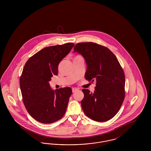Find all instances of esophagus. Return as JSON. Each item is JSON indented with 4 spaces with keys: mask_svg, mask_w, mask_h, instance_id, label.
Returning a JSON list of instances; mask_svg holds the SVG:
<instances>
[{
    "mask_svg": "<svg viewBox=\"0 0 151 151\" xmlns=\"http://www.w3.org/2000/svg\"><path fill=\"white\" fill-rule=\"evenodd\" d=\"M72 92H75L78 91V89H77V88H73L72 89Z\"/></svg>",
    "mask_w": 151,
    "mask_h": 151,
    "instance_id": "esophagus-1",
    "label": "esophagus"
}]
</instances>
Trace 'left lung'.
<instances>
[{"label": "left lung", "mask_w": 151, "mask_h": 151, "mask_svg": "<svg viewBox=\"0 0 151 151\" xmlns=\"http://www.w3.org/2000/svg\"><path fill=\"white\" fill-rule=\"evenodd\" d=\"M84 58L87 69L85 78L96 80L94 92L82 90L81 105L85 114L97 122H105L118 112L124 100L125 76L115 55L108 48L93 42L76 45L73 52Z\"/></svg>", "instance_id": "8db88e82"}]
</instances>
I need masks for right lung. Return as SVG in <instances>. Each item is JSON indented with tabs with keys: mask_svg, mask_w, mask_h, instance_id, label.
Returning <instances> with one entry per match:
<instances>
[{
	"mask_svg": "<svg viewBox=\"0 0 151 151\" xmlns=\"http://www.w3.org/2000/svg\"><path fill=\"white\" fill-rule=\"evenodd\" d=\"M74 46L67 43L46 47L25 65L20 79L22 101L29 114L38 122L51 123L65 115L72 89L65 87L54 90L49 81L57 75L59 63Z\"/></svg>",
	"mask_w": 151,
	"mask_h": 151,
	"instance_id": "1",
	"label": "right lung"
}]
</instances>
